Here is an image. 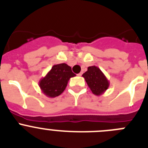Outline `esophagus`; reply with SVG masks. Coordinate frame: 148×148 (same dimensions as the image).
I'll return each mask as SVG.
<instances>
[{
    "mask_svg": "<svg viewBox=\"0 0 148 148\" xmlns=\"http://www.w3.org/2000/svg\"><path fill=\"white\" fill-rule=\"evenodd\" d=\"M82 72H80V73H79V74H77V75L79 76V77H81V76H82Z\"/></svg>",
    "mask_w": 148,
    "mask_h": 148,
    "instance_id": "obj_1",
    "label": "esophagus"
}]
</instances>
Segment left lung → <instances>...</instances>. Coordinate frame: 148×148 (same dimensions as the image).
Wrapping results in <instances>:
<instances>
[{
    "label": "left lung",
    "mask_w": 148,
    "mask_h": 148,
    "mask_svg": "<svg viewBox=\"0 0 148 148\" xmlns=\"http://www.w3.org/2000/svg\"><path fill=\"white\" fill-rule=\"evenodd\" d=\"M88 86L94 94L100 96L108 88L110 82L106 75L98 67L89 66L88 71L82 74Z\"/></svg>",
    "instance_id": "1"
}]
</instances>
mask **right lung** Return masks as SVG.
I'll list each match as a JSON object with an SVG mask.
<instances>
[{
  "mask_svg": "<svg viewBox=\"0 0 148 148\" xmlns=\"http://www.w3.org/2000/svg\"><path fill=\"white\" fill-rule=\"evenodd\" d=\"M75 76L71 68L66 63L54 65L47 74L40 79L39 86L46 97L54 98L64 91L70 78Z\"/></svg>",
  "mask_w": 148,
  "mask_h": 148,
  "instance_id": "obj_1",
  "label": "right lung"
}]
</instances>
